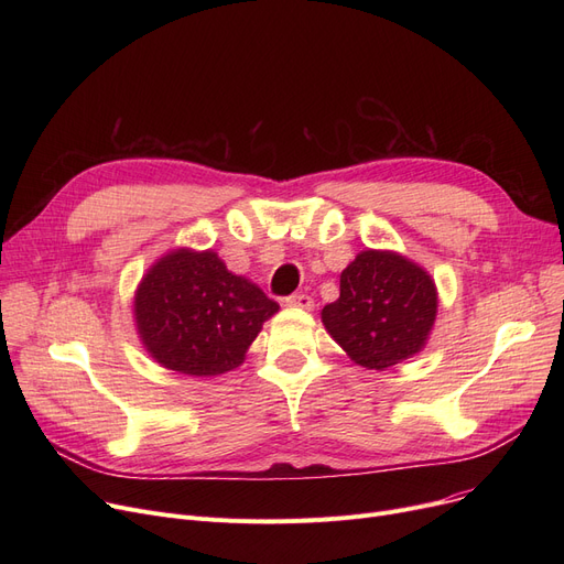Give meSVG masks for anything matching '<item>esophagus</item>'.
<instances>
[{"label":"esophagus","instance_id":"obj_1","mask_svg":"<svg viewBox=\"0 0 564 564\" xmlns=\"http://www.w3.org/2000/svg\"><path fill=\"white\" fill-rule=\"evenodd\" d=\"M285 304H288V306H292V308L313 311V300L308 297V294H304V292H300V294H292V297H288V300H285Z\"/></svg>","mask_w":564,"mask_h":564}]
</instances>
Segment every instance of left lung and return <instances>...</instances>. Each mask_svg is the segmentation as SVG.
<instances>
[{
    "mask_svg": "<svg viewBox=\"0 0 564 564\" xmlns=\"http://www.w3.org/2000/svg\"><path fill=\"white\" fill-rule=\"evenodd\" d=\"M438 313L432 274L391 249L357 253L340 274V297L322 308L327 334L366 370H387L421 354Z\"/></svg>",
    "mask_w": 564,
    "mask_h": 564,
    "instance_id": "obj_1",
    "label": "left lung"
}]
</instances>
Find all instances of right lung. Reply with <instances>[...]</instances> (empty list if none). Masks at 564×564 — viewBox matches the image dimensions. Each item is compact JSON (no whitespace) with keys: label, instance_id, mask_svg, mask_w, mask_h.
Segmentation results:
<instances>
[{"label":"right lung","instance_id":"right-lung-1","mask_svg":"<svg viewBox=\"0 0 564 564\" xmlns=\"http://www.w3.org/2000/svg\"><path fill=\"white\" fill-rule=\"evenodd\" d=\"M137 334L155 364L187 377L240 368L279 304L217 251L177 247L141 276L132 302Z\"/></svg>","mask_w":564,"mask_h":564}]
</instances>
